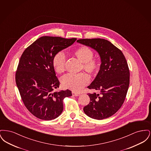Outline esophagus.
Segmentation results:
<instances>
[{
  "instance_id": "34e87169",
  "label": "esophagus",
  "mask_w": 151,
  "mask_h": 151,
  "mask_svg": "<svg viewBox=\"0 0 151 151\" xmlns=\"http://www.w3.org/2000/svg\"><path fill=\"white\" fill-rule=\"evenodd\" d=\"M72 96H78L80 95V93H77V92H73V91H72Z\"/></svg>"
}]
</instances>
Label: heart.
I'll use <instances>...</instances> for the list:
<instances>
[{"instance_id": "obj_1", "label": "heart", "mask_w": 151, "mask_h": 151, "mask_svg": "<svg viewBox=\"0 0 151 151\" xmlns=\"http://www.w3.org/2000/svg\"><path fill=\"white\" fill-rule=\"evenodd\" d=\"M73 55L82 62L81 69L89 75H95L100 68V60L93 58L94 52L86 46H81L73 51ZM65 57L61 52H57L52 58V66L58 73L64 72L65 68ZM90 81L89 77L85 73L77 75L67 74L62 79V84L65 89L72 90L73 92H79Z\"/></svg>"}]
</instances>
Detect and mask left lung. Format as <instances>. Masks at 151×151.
I'll use <instances>...</instances> for the list:
<instances>
[{"label":"left lung","mask_w":151,"mask_h":151,"mask_svg":"<svg viewBox=\"0 0 151 151\" xmlns=\"http://www.w3.org/2000/svg\"><path fill=\"white\" fill-rule=\"evenodd\" d=\"M78 42L97 51L101 60L100 70L88 86L99 93H88V105L83 108L88 116L101 120L114 114L125 100L129 84V70L122 51L102 38L80 39Z\"/></svg>","instance_id":"1"}]
</instances>
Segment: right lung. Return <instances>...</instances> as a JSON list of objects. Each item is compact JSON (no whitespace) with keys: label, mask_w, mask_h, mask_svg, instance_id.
Listing matches in <instances>:
<instances>
[{"label":"right lung","mask_w":151,"mask_h":151,"mask_svg":"<svg viewBox=\"0 0 151 151\" xmlns=\"http://www.w3.org/2000/svg\"><path fill=\"white\" fill-rule=\"evenodd\" d=\"M77 39L43 36L24 51L15 74L16 83L27 109L37 118L49 121L61 114L63 101L72 96L67 89L53 92L59 86L52 58Z\"/></svg>","instance_id":"add662e5"}]
</instances>
